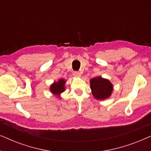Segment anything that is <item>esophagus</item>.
<instances>
[{"label":"esophagus","mask_w":151,"mask_h":151,"mask_svg":"<svg viewBox=\"0 0 151 151\" xmlns=\"http://www.w3.org/2000/svg\"><path fill=\"white\" fill-rule=\"evenodd\" d=\"M73 76H75L76 78H80V76H81V74H80V72L75 71V72H74V73H73Z\"/></svg>","instance_id":"34e87169"}]
</instances>
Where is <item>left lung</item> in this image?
I'll list each match as a JSON object with an SVG mask.
<instances>
[{
    "instance_id": "8db88e82",
    "label": "left lung",
    "mask_w": 151,
    "mask_h": 151,
    "mask_svg": "<svg viewBox=\"0 0 151 151\" xmlns=\"http://www.w3.org/2000/svg\"><path fill=\"white\" fill-rule=\"evenodd\" d=\"M90 87L94 98L100 100L108 99L113 91L112 83L108 79L103 78L101 76L90 80Z\"/></svg>"
}]
</instances>
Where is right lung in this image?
<instances>
[{
	"label": "right lung",
	"mask_w": 151,
	"mask_h": 151,
	"mask_svg": "<svg viewBox=\"0 0 151 151\" xmlns=\"http://www.w3.org/2000/svg\"><path fill=\"white\" fill-rule=\"evenodd\" d=\"M66 80L65 79H60L56 82H53L50 85V88L49 90L53 96H57V98L60 99V95L62 93H63L65 91V84L66 83Z\"/></svg>",
	"instance_id": "obj_1"
}]
</instances>
